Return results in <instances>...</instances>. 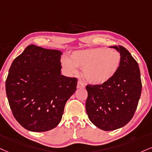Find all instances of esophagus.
<instances>
[{"instance_id": "esophagus-1", "label": "esophagus", "mask_w": 152, "mask_h": 152, "mask_svg": "<svg viewBox=\"0 0 152 152\" xmlns=\"http://www.w3.org/2000/svg\"><path fill=\"white\" fill-rule=\"evenodd\" d=\"M77 89H80V88H85V86L82 82L79 81L77 82Z\"/></svg>"}]
</instances>
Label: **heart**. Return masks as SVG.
I'll return each mask as SVG.
<instances>
[{"instance_id":"obj_1","label":"heart","mask_w":152,"mask_h":152,"mask_svg":"<svg viewBox=\"0 0 152 152\" xmlns=\"http://www.w3.org/2000/svg\"><path fill=\"white\" fill-rule=\"evenodd\" d=\"M121 56L119 52L108 48H94L76 50L70 59L62 60L63 69L70 75L81 68L82 75L88 82L101 85L109 81L118 70Z\"/></svg>"}]
</instances>
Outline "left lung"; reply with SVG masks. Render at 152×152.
Wrapping results in <instances>:
<instances>
[{"mask_svg":"<svg viewBox=\"0 0 152 152\" xmlns=\"http://www.w3.org/2000/svg\"><path fill=\"white\" fill-rule=\"evenodd\" d=\"M119 52L121 65L109 81L101 85H87L86 110L89 119L105 131L121 128L133 117L142 91L137 62L121 46H110Z\"/></svg>","mask_w":152,"mask_h":152,"instance_id":"obj_1","label":"left lung"}]
</instances>
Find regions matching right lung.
Listing matches in <instances>:
<instances>
[{
  "mask_svg": "<svg viewBox=\"0 0 152 152\" xmlns=\"http://www.w3.org/2000/svg\"><path fill=\"white\" fill-rule=\"evenodd\" d=\"M62 52L29 45L12 62L5 90L17 121L32 132L55 128L77 80L61 75Z\"/></svg>",
  "mask_w": 152,
  "mask_h": 152,
  "instance_id": "obj_1",
  "label": "right lung"
}]
</instances>
